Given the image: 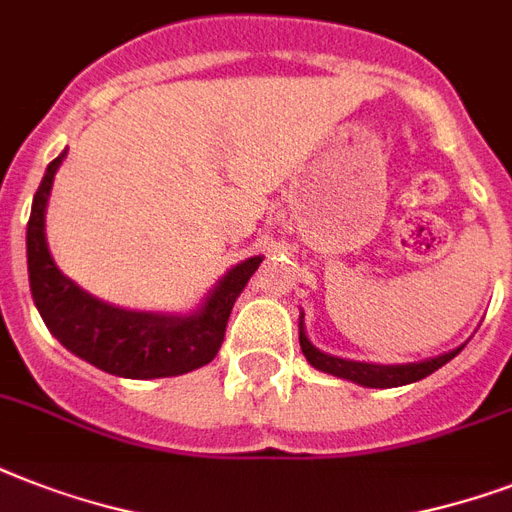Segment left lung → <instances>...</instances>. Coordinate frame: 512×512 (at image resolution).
I'll list each match as a JSON object with an SVG mask.
<instances>
[{"label":"left lung","mask_w":512,"mask_h":512,"mask_svg":"<svg viewBox=\"0 0 512 512\" xmlns=\"http://www.w3.org/2000/svg\"><path fill=\"white\" fill-rule=\"evenodd\" d=\"M300 348H303L305 358L311 361L316 369L327 374H335L342 380L358 382L364 388H398V385H409V382H417L422 377H428L436 369L452 361L462 348L452 350V353H444L438 358H428V361H420V364H398V366H380V364H361V361H345V358H335L321 353L311 345V340L305 337L303 332V319H300Z\"/></svg>","instance_id":"obj_1"}]
</instances>
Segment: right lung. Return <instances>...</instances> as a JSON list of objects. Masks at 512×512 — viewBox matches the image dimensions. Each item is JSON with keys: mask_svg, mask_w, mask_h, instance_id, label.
Here are the masks:
<instances>
[{"mask_svg": "<svg viewBox=\"0 0 512 512\" xmlns=\"http://www.w3.org/2000/svg\"><path fill=\"white\" fill-rule=\"evenodd\" d=\"M63 156L66 151L47 164L39 191L34 193L26 231L28 281L47 329L71 353L127 380L175 377L209 364L223 345L225 324L236 297L247 287L249 276L263 263V257H249L231 268L204 308L188 319L122 311L100 303L98 297L87 295L58 271L44 239V207Z\"/></svg>", "mask_w": 512, "mask_h": 512, "instance_id": "obj_1", "label": "right lung"}]
</instances>
